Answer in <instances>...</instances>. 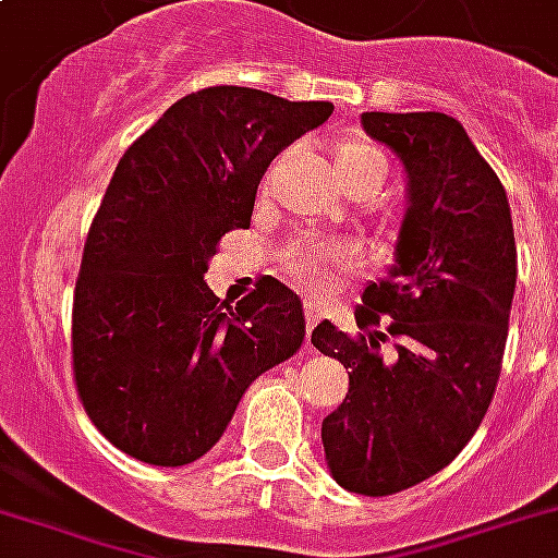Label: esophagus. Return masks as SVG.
Instances as JSON below:
<instances>
[{
  "label": "esophagus",
  "mask_w": 558,
  "mask_h": 558,
  "mask_svg": "<svg viewBox=\"0 0 558 558\" xmlns=\"http://www.w3.org/2000/svg\"><path fill=\"white\" fill-rule=\"evenodd\" d=\"M322 316H325L322 301H316V298H307V301H304V318H307V327H316L318 318Z\"/></svg>",
  "instance_id": "34e87169"
}]
</instances>
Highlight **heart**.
<instances>
[{
  "label": "heart",
  "instance_id": "heart-1",
  "mask_svg": "<svg viewBox=\"0 0 558 558\" xmlns=\"http://www.w3.org/2000/svg\"><path fill=\"white\" fill-rule=\"evenodd\" d=\"M330 163H333L339 184L356 198L360 195L372 198L386 178V163H383L380 151L360 137L339 140L330 151ZM354 263V248L339 245V242L298 240L283 254V271L295 280V287L310 289V292H325L333 283L336 271L351 269Z\"/></svg>",
  "mask_w": 558,
  "mask_h": 558
}]
</instances>
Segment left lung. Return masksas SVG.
I'll use <instances>...</instances> for the list:
<instances>
[{
	"label": "left lung",
	"mask_w": 558,
	"mask_h": 558,
	"mask_svg": "<svg viewBox=\"0 0 558 558\" xmlns=\"http://www.w3.org/2000/svg\"><path fill=\"white\" fill-rule=\"evenodd\" d=\"M403 160L410 207L389 278L354 310L360 333L330 322L313 345L351 368L322 445L336 483L386 497L450 465L477 433L504 368L518 251L506 190L448 113H363ZM386 324L383 331L379 325ZM389 341L393 354L383 357Z\"/></svg>",
	"instance_id": "8db88e82"
}]
</instances>
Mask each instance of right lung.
<instances>
[{
    "label": "right lung",
    "instance_id": "right-lung-1",
    "mask_svg": "<svg viewBox=\"0 0 558 558\" xmlns=\"http://www.w3.org/2000/svg\"><path fill=\"white\" fill-rule=\"evenodd\" d=\"M333 113L251 87L190 93L119 160L72 295V377L105 439L148 465L195 462L251 383L304 342L301 298L271 275L231 307L204 283L248 228L263 172Z\"/></svg>",
    "mask_w": 558,
    "mask_h": 558
}]
</instances>
